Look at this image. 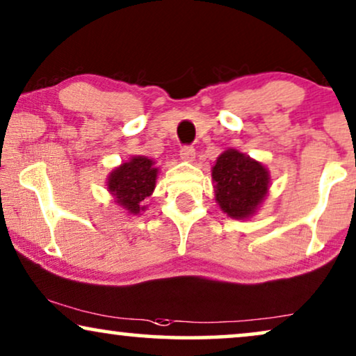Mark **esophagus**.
<instances>
[{
    "label": "esophagus",
    "instance_id": "1",
    "mask_svg": "<svg viewBox=\"0 0 356 356\" xmlns=\"http://www.w3.org/2000/svg\"><path fill=\"white\" fill-rule=\"evenodd\" d=\"M181 159L186 161V163H192L195 159V149L192 146H184L181 149Z\"/></svg>",
    "mask_w": 356,
    "mask_h": 356
}]
</instances>
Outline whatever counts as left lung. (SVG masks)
Instances as JSON below:
<instances>
[{"label": "left lung", "mask_w": 356, "mask_h": 356, "mask_svg": "<svg viewBox=\"0 0 356 356\" xmlns=\"http://www.w3.org/2000/svg\"><path fill=\"white\" fill-rule=\"evenodd\" d=\"M215 200L221 211L234 220H249L262 205L270 188V172L262 163L226 149L211 168Z\"/></svg>", "instance_id": "left-lung-1"}]
</instances>
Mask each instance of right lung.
<instances>
[{
	"instance_id": "obj_1",
	"label": "right lung",
	"mask_w": 356,
	"mask_h": 356,
	"mask_svg": "<svg viewBox=\"0 0 356 356\" xmlns=\"http://www.w3.org/2000/svg\"><path fill=\"white\" fill-rule=\"evenodd\" d=\"M159 168L148 156H131L127 163L112 169L107 177V191L113 202L129 215H141L145 198L153 195Z\"/></svg>"
}]
</instances>
